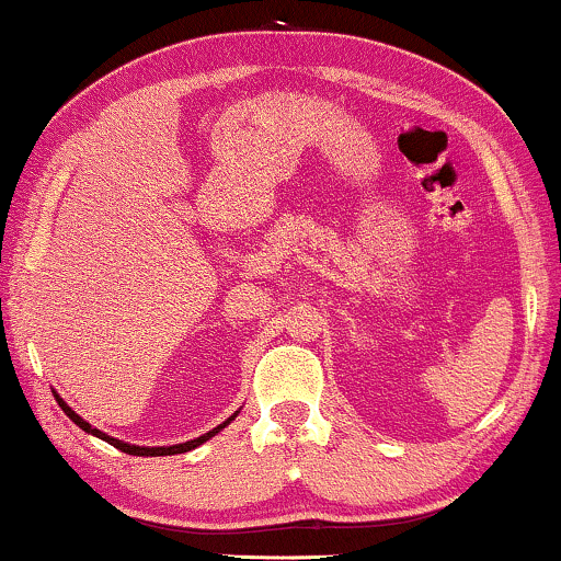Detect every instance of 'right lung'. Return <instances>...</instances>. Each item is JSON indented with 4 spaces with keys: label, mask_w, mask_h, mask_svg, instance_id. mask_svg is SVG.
<instances>
[{
    "label": "right lung",
    "mask_w": 561,
    "mask_h": 561,
    "mask_svg": "<svg viewBox=\"0 0 561 561\" xmlns=\"http://www.w3.org/2000/svg\"><path fill=\"white\" fill-rule=\"evenodd\" d=\"M54 398H57V403H59V408L61 411L67 413L69 419L75 421V424H78L82 432H88V434H93V437H99V439H103V442H108V445H114L116 449H122V453H127V455H140V458H161V455H182V453H190V449H195V447H199L203 445V442H207L210 437H216V434L220 432V428H226L228 424H231L233 419L239 416V411L233 413V416H228L224 424H218L216 428H210V432L207 434H203V437H197V439H190V442H182V445H169V447H140V445H129V442H122V439H116V437H108L106 432H101V428H95V426H90L85 419L82 416H78V413L72 411V408H69L65 400H61L57 392H54Z\"/></svg>",
    "instance_id": "right-lung-1"
}]
</instances>
